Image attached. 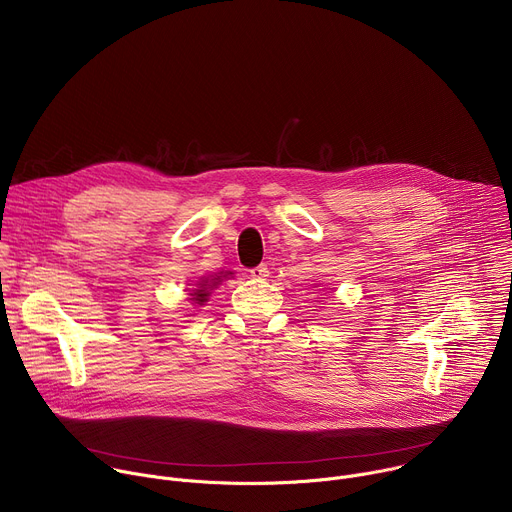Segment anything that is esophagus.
<instances>
[{
  "instance_id": "obj_1",
  "label": "esophagus",
  "mask_w": 512,
  "mask_h": 512,
  "mask_svg": "<svg viewBox=\"0 0 512 512\" xmlns=\"http://www.w3.org/2000/svg\"><path fill=\"white\" fill-rule=\"evenodd\" d=\"M249 273H251V277H255V279H265V277H269V267H267L265 263H261V265L253 267Z\"/></svg>"
}]
</instances>
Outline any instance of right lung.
Segmentation results:
<instances>
[{"instance_id":"right-lung-1","label":"right lung","mask_w":512,"mask_h":512,"mask_svg":"<svg viewBox=\"0 0 512 512\" xmlns=\"http://www.w3.org/2000/svg\"><path fill=\"white\" fill-rule=\"evenodd\" d=\"M221 277H223V275H216V277H214V279H210V281H208V279H204V283H198L202 289H196V291H194V294H192L194 298H192V300H194L196 304H200V306H202V304L206 302V298H208V283H210V287H214L218 281H221ZM225 277H227V275H225Z\"/></svg>"}]
</instances>
